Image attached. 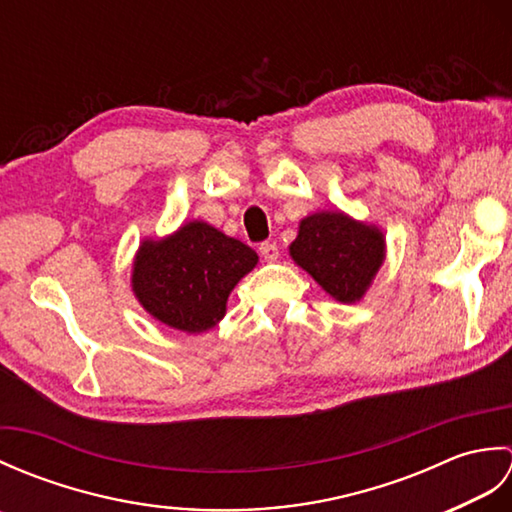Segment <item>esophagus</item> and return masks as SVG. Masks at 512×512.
Returning a JSON list of instances; mask_svg holds the SVG:
<instances>
[{
  "mask_svg": "<svg viewBox=\"0 0 512 512\" xmlns=\"http://www.w3.org/2000/svg\"><path fill=\"white\" fill-rule=\"evenodd\" d=\"M259 255L264 257V262H277L279 257V246L275 242H264L259 244Z\"/></svg>",
  "mask_w": 512,
  "mask_h": 512,
  "instance_id": "1",
  "label": "esophagus"
}]
</instances>
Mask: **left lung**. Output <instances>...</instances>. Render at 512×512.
Here are the masks:
<instances>
[{"label":"left lung","instance_id":"left-lung-1","mask_svg":"<svg viewBox=\"0 0 512 512\" xmlns=\"http://www.w3.org/2000/svg\"><path fill=\"white\" fill-rule=\"evenodd\" d=\"M290 257L341 303L361 301L385 262V237L374 224L341 211L303 217Z\"/></svg>","mask_w":512,"mask_h":512}]
</instances>
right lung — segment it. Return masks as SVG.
<instances>
[{"mask_svg": "<svg viewBox=\"0 0 512 512\" xmlns=\"http://www.w3.org/2000/svg\"><path fill=\"white\" fill-rule=\"evenodd\" d=\"M257 259L244 242L193 220L169 237L140 244L132 290L156 321L200 334L224 319L228 295L257 266Z\"/></svg>", "mask_w": 512, "mask_h": 512, "instance_id": "right-lung-1", "label": "right lung"}]
</instances>
